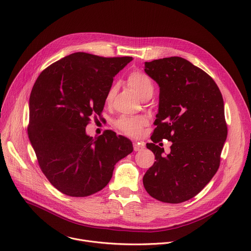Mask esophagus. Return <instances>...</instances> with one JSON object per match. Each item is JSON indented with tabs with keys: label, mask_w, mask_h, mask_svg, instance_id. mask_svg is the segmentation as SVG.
<instances>
[{
	"label": "esophagus",
	"mask_w": 251,
	"mask_h": 251,
	"mask_svg": "<svg viewBox=\"0 0 251 251\" xmlns=\"http://www.w3.org/2000/svg\"><path fill=\"white\" fill-rule=\"evenodd\" d=\"M133 147H134L135 151H142L143 149H145V145L143 143H139V142H134Z\"/></svg>",
	"instance_id": "esophagus-1"
}]
</instances>
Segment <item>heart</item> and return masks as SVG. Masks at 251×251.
<instances>
[{"label": "heart", "mask_w": 251, "mask_h": 251, "mask_svg": "<svg viewBox=\"0 0 251 251\" xmlns=\"http://www.w3.org/2000/svg\"><path fill=\"white\" fill-rule=\"evenodd\" d=\"M128 84L137 92V94L146 100L153 94V84L151 79L141 71H134L128 76ZM117 91V85H112L106 94V102H110ZM148 121L144 116H128L123 115L116 121L117 128L126 135L136 137L142 132L143 127L147 125Z\"/></svg>", "instance_id": "1"}]
</instances>
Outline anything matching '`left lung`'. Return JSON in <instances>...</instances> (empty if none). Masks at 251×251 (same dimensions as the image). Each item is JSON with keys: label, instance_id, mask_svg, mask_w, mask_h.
<instances>
[{"label": "left lung", "instance_id": "obj_1", "mask_svg": "<svg viewBox=\"0 0 251 251\" xmlns=\"http://www.w3.org/2000/svg\"><path fill=\"white\" fill-rule=\"evenodd\" d=\"M145 71L159 86V105L152 143L147 144L156 161L144 187L159 201L181 203L196 197L219 168L228 134L223 97L206 72L183 57L145 62ZM162 139L173 142L166 156L156 145Z\"/></svg>", "mask_w": 251, "mask_h": 251}]
</instances>
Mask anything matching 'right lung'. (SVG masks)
<instances>
[{"label":"right lung","instance_id":"right-lung-1","mask_svg":"<svg viewBox=\"0 0 251 251\" xmlns=\"http://www.w3.org/2000/svg\"><path fill=\"white\" fill-rule=\"evenodd\" d=\"M132 56L71 53L48 66L29 99L28 137L39 166L60 193L84 198L102 190L114 165L133 151L132 142L106 130L86 134L90 116L100 115L113 77Z\"/></svg>","mask_w":251,"mask_h":251}]
</instances>
